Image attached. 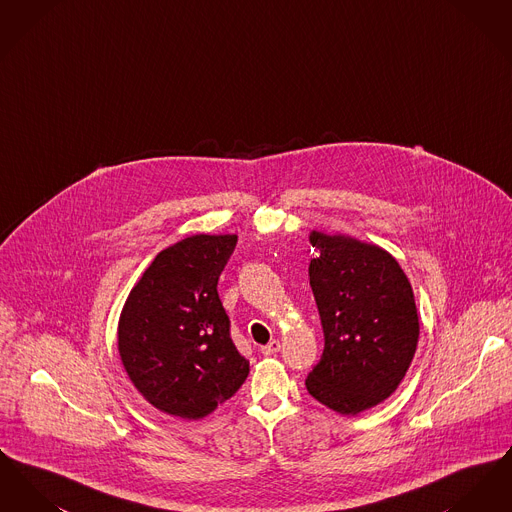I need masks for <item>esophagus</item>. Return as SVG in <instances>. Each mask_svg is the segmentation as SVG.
Returning a JSON list of instances; mask_svg holds the SVG:
<instances>
[{
	"instance_id": "1",
	"label": "esophagus",
	"mask_w": 512,
	"mask_h": 512,
	"mask_svg": "<svg viewBox=\"0 0 512 512\" xmlns=\"http://www.w3.org/2000/svg\"><path fill=\"white\" fill-rule=\"evenodd\" d=\"M278 351H280V341L278 340H272V341H268V345H263V347H261V353H263V355H274V353H278Z\"/></svg>"
}]
</instances>
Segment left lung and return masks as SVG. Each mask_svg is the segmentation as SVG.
<instances>
[{
    "mask_svg": "<svg viewBox=\"0 0 512 512\" xmlns=\"http://www.w3.org/2000/svg\"><path fill=\"white\" fill-rule=\"evenodd\" d=\"M311 288L324 351L305 386L336 413L357 414L388 399L418 343L413 288L388 251L345 236L311 234Z\"/></svg>",
    "mask_w": 512,
    "mask_h": 512,
    "instance_id": "left-lung-1",
    "label": "left lung"
}]
</instances>
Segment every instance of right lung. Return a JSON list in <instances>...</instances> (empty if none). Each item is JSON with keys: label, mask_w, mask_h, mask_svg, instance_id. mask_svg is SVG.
<instances>
[{"label": "right lung", "mask_w": 512, "mask_h": 512, "mask_svg": "<svg viewBox=\"0 0 512 512\" xmlns=\"http://www.w3.org/2000/svg\"><path fill=\"white\" fill-rule=\"evenodd\" d=\"M236 244L238 236L230 234L180 240L153 259L124 303L122 365L163 413L203 418L249 374L217 290Z\"/></svg>", "instance_id": "1"}]
</instances>
